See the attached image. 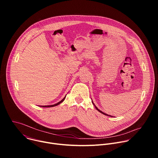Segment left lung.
<instances>
[{"label":"left lung","instance_id":"left-lung-1","mask_svg":"<svg viewBox=\"0 0 158 158\" xmlns=\"http://www.w3.org/2000/svg\"><path fill=\"white\" fill-rule=\"evenodd\" d=\"M92 103H93V105H94V106H95V107H96V109H97V110H98V111H99V112H101V113H102V114H104V115H106V116H110V117H112V116H110V115H108V114H106V113H104V112H102V111H101V110H99V109H98V107H96V105H95V104H94V102H93V101H92Z\"/></svg>","mask_w":158,"mask_h":158}]
</instances>
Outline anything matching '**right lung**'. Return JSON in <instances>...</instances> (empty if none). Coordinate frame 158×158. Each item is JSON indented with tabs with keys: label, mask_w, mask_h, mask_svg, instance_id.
<instances>
[{
	"label": "right lung",
	"mask_w": 158,
	"mask_h": 158,
	"mask_svg": "<svg viewBox=\"0 0 158 158\" xmlns=\"http://www.w3.org/2000/svg\"><path fill=\"white\" fill-rule=\"evenodd\" d=\"M65 97H66V96L60 101H59V102H58L57 103H56V104H52V105H48V106H39L40 107H54V106H57V105H59V104H60V103H62L64 101V99H65Z\"/></svg>",
	"instance_id": "obj_1"
}]
</instances>
